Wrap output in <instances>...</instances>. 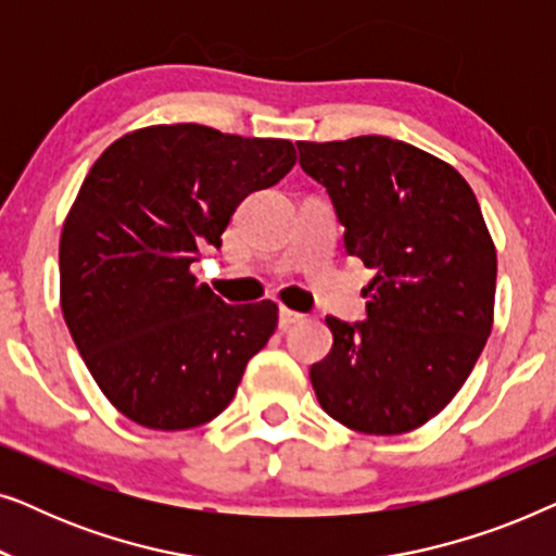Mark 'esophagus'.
I'll return each instance as SVG.
<instances>
[{
    "label": "esophagus",
    "instance_id": "esophagus-1",
    "mask_svg": "<svg viewBox=\"0 0 556 556\" xmlns=\"http://www.w3.org/2000/svg\"><path fill=\"white\" fill-rule=\"evenodd\" d=\"M303 321V314H295V311H291V308H280V314H278V324H280V329H291V326H295V324H301Z\"/></svg>",
    "mask_w": 556,
    "mask_h": 556
}]
</instances>
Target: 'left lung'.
Instances as JSON below:
<instances>
[{
    "label": "left lung",
    "instance_id": "1",
    "mask_svg": "<svg viewBox=\"0 0 556 556\" xmlns=\"http://www.w3.org/2000/svg\"><path fill=\"white\" fill-rule=\"evenodd\" d=\"M295 147L331 197L346 253L375 270L364 321L326 316L333 346L311 367L316 397L367 435L420 428L458 394L493 326L496 248L473 189L387 136Z\"/></svg>",
    "mask_w": 556,
    "mask_h": 556
}]
</instances>
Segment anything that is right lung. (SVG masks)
Listing matches in <instances>:
<instances>
[{
	"label": "right lung",
	"mask_w": 556,
	"mask_h": 556,
	"mask_svg": "<svg viewBox=\"0 0 556 556\" xmlns=\"http://www.w3.org/2000/svg\"><path fill=\"white\" fill-rule=\"evenodd\" d=\"M295 164L286 139L200 124L121 136L90 166L60 235V306L90 375L128 420L189 430L230 405L278 326L273 301L230 306L192 276L250 192Z\"/></svg>",
	"instance_id": "obj_1"
}]
</instances>
